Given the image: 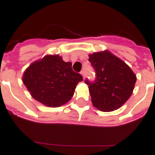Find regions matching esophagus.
<instances>
[{"instance_id": "34e87169", "label": "esophagus", "mask_w": 155, "mask_h": 155, "mask_svg": "<svg viewBox=\"0 0 155 155\" xmlns=\"http://www.w3.org/2000/svg\"><path fill=\"white\" fill-rule=\"evenodd\" d=\"M81 74L82 75L83 78H84V75H85V74H84V71H81Z\"/></svg>"}]
</instances>
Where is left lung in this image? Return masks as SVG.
<instances>
[{
  "label": "left lung",
  "mask_w": 155,
  "mask_h": 155,
  "mask_svg": "<svg viewBox=\"0 0 155 155\" xmlns=\"http://www.w3.org/2000/svg\"><path fill=\"white\" fill-rule=\"evenodd\" d=\"M96 73L94 82L85 80L92 105L101 111L120 108L133 94L137 76L130 67L108 50L88 55Z\"/></svg>",
  "instance_id": "1"
}]
</instances>
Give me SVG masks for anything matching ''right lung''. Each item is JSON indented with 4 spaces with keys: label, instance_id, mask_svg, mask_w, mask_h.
<instances>
[{
    "label": "right lung",
    "instance_id": "add662e5",
    "mask_svg": "<svg viewBox=\"0 0 155 155\" xmlns=\"http://www.w3.org/2000/svg\"><path fill=\"white\" fill-rule=\"evenodd\" d=\"M80 74L72 70V63L59 55H47L26 69L22 81L34 100L50 107L67 104L74 96Z\"/></svg>",
    "mask_w": 155,
    "mask_h": 155
}]
</instances>
